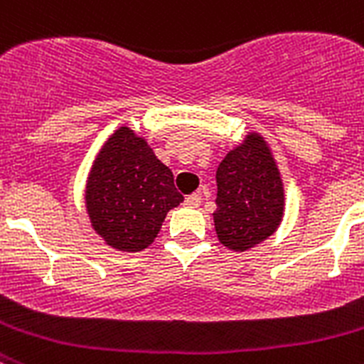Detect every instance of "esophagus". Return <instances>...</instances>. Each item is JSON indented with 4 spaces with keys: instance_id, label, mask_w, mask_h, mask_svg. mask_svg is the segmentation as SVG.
Listing matches in <instances>:
<instances>
[{
    "instance_id": "esophagus-1",
    "label": "esophagus",
    "mask_w": 364,
    "mask_h": 364,
    "mask_svg": "<svg viewBox=\"0 0 364 364\" xmlns=\"http://www.w3.org/2000/svg\"><path fill=\"white\" fill-rule=\"evenodd\" d=\"M200 202H202V197L198 195V193H193V195H189V197L186 198V205H188V208H198Z\"/></svg>"
}]
</instances>
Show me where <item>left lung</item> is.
I'll return each mask as SVG.
<instances>
[{"mask_svg": "<svg viewBox=\"0 0 364 364\" xmlns=\"http://www.w3.org/2000/svg\"><path fill=\"white\" fill-rule=\"evenodd\" d=\"M284 182L264 136L247 133L217 169L218 242L231 252H247L269 239L284 217Z\"/></svg>", "mask_w": 364, "mask_h": 364, "instance_id": "8db88e82", "label": "left lung"}]
</instances>
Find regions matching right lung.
Segmentation results:
<instances>
[{"instance_id": "obj_1", "label": "right lung", "mask_w": 364, "mask_h": 364, "mask_svg": "<svg viewBox=\"0 0 364 364\" xmlns=\"http://www.w3.org/2000/svg\"><path fill=\"white\" fill-rule=\"evenodd\" d=\"M92 230L118 252H142L156 239L167 211L184 197L147 140L122 125L100 147L85 182Z\"/></svg>"}]
</instances>
